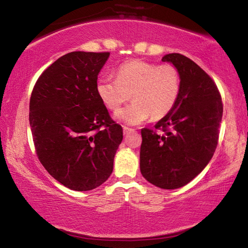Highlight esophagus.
<instances>
[{
	"label": "esophagus",
	"mask_w": 248,
	"mask_h": 248,
	"mask_svg": "<svg viewBox=\"0 0 248 248\" xmlns=\"http://www.w3.org/2000/svg\"><path fill=\"white\" fill-rule=\"evenodd\" d=\"M131 131H133V129L129 128V127H125V125H124V134H128Z\"/></svg>",
	"instance_id": "34e87169"
}]
</instances>
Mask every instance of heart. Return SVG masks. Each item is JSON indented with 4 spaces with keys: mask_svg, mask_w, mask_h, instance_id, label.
<instances>
[{
    "mask_svg": "<svg viewBox=\"0 0 248 248\" xmlns=\"http://www.w3.org/2000/svg\"><path fill=\"white\" fill-rule=\"evenodd\" d=\"M182 89L178 69L170 63L156 64L144 60H130L117 70V78H100L96 90L110 110H118L131 98L133 102L117 112L119 120L137 124L151 116L158 120L174 108Z\"/></svg>",
    "mask_w": 248,
    "mask_h": 248,
    "instance_id": "1",
    "label": "heart"
}]
</instances>
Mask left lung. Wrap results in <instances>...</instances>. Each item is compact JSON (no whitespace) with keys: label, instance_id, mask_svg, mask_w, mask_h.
Wrapping results in <instances>:
<instances>
[{"label":"left lung","instance_id":"1","mask_svg":"<svg viewBox=\"0 0 248 248\" xmlns=\"http://www.w3.org/2000/svg\"><path fill=\"white\" fill-rule=\"evenodd\" d=\"M162 61L178 69L182 89L174 108L154 125L141 130L140 170L163 189H176L194 179L216 152L223 114L221 94L208 73L180 53Z\"/></svg>","mask_w":248,"mask_h":248}]
</instances>
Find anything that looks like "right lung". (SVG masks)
<instances>
[{
    "mask_svg": "<svg viewBox=\"0 0 248 248\" xmlns=\"http://www.w3.org/2000/svg\"><path fill=\"white\" fill-rule=\"evenodd\" d=\"M108 57L109 52L66 53L41 73L31 92L29 124L37 156L72 190H92L106 182L123 141V128L96 90Z\"/></svg>",
    "mask_w": 248,
    "mask_h": 248,
    "instance_id": "obj_1",
    "label": "right lung"
}]
</instances>
